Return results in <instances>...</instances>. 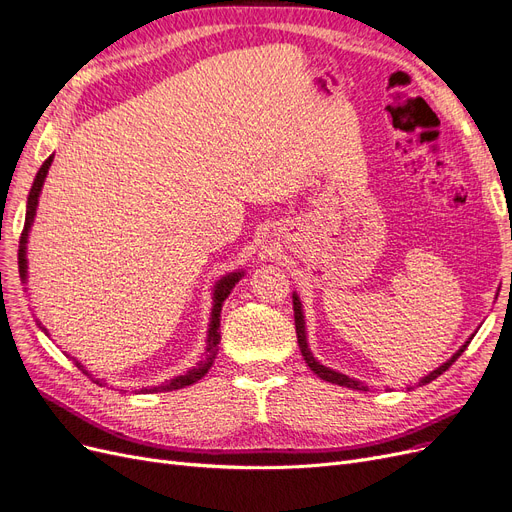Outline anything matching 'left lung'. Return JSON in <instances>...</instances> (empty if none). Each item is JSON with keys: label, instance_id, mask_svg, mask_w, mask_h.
<instances>
[{"label": "left lung", "instance_id": "left-lung-1", "mask_svg": "<svg viewBox=\"0 0 512 512\" xmlns=\"http://www.w3.org/2000/svg\"><path fill=\"white\" fill-rule=\"evenodd\" d=\"M292 300H294V321H296V336H298V346H300V353H302V357H304V361H306V365L311 367V372H315L321 380H325V382H332V384H338V386H346V388H353V391H370V388H367V384H363V382H359V380H355V378H351V376H346V374H340V372H336V370H332V367H325L323 363H319L315 357H313V353H311V349H309V340H306V323H304V311H302V302H300V298H298V294L294 292L292 294ZM477 334V332H475ZM473 334V336H475ZM473 336H470L460 349L449 357L445 363H441L437 370H433L431 374H426L424 378H420L418 380V384L416 386H422V384H428V382H433L435 378H439L449 365H452L464 351H466V346H468V342L473 340ZM410 388H414V386H407V391H410Z\"/></svg>", "mask_w": 512, "mask_h": 512}]
</instances>
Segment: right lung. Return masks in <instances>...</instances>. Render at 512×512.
<instances>
[{
  "instance_id": "obj_1",
  "label": "right lung",
  "mask_w": 512,
  "mask_h": 512,
  "mask_svg": "<svg viewBox=\"0 0 512 512\" xmlns=\"http://www.w3.org/2000/svg\"><path fill=\"white\" fill-rule=\"evenodd\" d=\"M54 161V155H50L44 163L42 168H39L35 180H33V187L29 191V197H27V216H25V229H23V235H20V243H18V273H20V281L27 283V243H29V231L33 227V220H35V214H37V203H39V195H42V189H44V182H46V176H48V170L52 166ZM245 275L243 269H237L233 273H227L222 275L212 288V313H210V323H208V338H206V359L199 361L195 367H191V370H187L182 376H176L168 382H163L159 386H151V388H140V393H163V391H176V388H185L197 380H201L203 376L208 374V370L212 367L216 355H218V342H220V311H222V304L224 300L229 298L231 290L235 288V283ZM27 290V288H25ZM39 327H42V332L48 336V330L46 327L39 323ZM73 359V357H71ZM73 363L79 367L81 372H84L86 376H90L98 386H105V382H102L100 378H94L84 365H81L77 359H73Z\"/></svg>"
}]
</instances>
